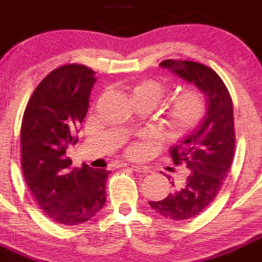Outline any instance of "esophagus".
<instances>
[{"label":"esophagus","instance_id":"1","mask_svg":"<svg viewBox=\"0 0 262 262\" xmlns=\"http://www.w3.org/2000/svg\"><path fill=\"white\" fill-rule=\"evenodd\" d=\"M121 167H126V169H130V170H134V171L137 172H149L151 170L148 169L147 166H141V165H132V164H121Z\"/></svg>","mask_w":262,"mask_h":262}]
</instances>
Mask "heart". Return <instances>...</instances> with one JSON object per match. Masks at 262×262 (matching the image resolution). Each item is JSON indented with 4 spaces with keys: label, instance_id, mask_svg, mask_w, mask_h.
Listing matches in <instances>:
<instances>
[{
    "label": "heart",
    "instance_id": "1",
    "mask_svg": "<svg viewBox=\"0 0 262 262\" xmlns=\"http://www.w3.org/2000/svg\"><path fill=\"white\" fill-rule=\"evenodd\" d=\"M167 87L154 79H144L134 83L130 88L133 102H146L152 108L166 95ZM207 106L202 93L197 90H185L178 93L167 102L164 111V128L167 137L179 139L194 130L204 120ZM128 155L139 156L142 146L133 143L128 147Z\"/></svg>",
    "mask_w": 262,
    "mask_h": 262
}]
</instances>
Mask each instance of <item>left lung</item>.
Segmentation results:
<instances>
[{
	"mask_svg": "<svg viewBox=\"0 0 262 262\" xmlns=\"http://www.w3.org/2000/svg\"><path fill=\"white\" fill-rule=\"evenodd\" d=\"M160 67L199 88L207 106L202 123L170 148L174 164L189 169L185 183L161 201L148 202L157 214L180 222L205 211L229 172L235 147L233 102L222 78L204 63L165 60Z\"/></svg>",
	"mask_w": 262,
	"mask_h": 262,
	"instance_id": "8db88e82",
	"label": "left lung"
}]
</instances>
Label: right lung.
Segmentation results:
<instances>
[{"instance_id": "add662e5", "label": "right lung", "mask_w": 262, "mask_h": 262, "mask_svg": "<svg viewBox=\"0 0 262 262\" xmlns=\"http://www.w3.org/2000/svg\"><path fill=\"white\" fill-rule=\"evenodd\" d=\"M95 72L70 63L51 72L25 107L20 130L21 167L33 197L48 217L78 225L95 216L106 202V169L83 164L72 169L67 148L75 144L90 106Z\"/></svg>"}]
</instances>
